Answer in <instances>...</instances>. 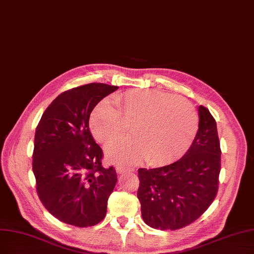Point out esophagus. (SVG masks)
<instances>
[{
  "label": "esophagus",
  "mask_w": 254,
  "mask_h": 254,
  "mask_svg": "<svg viewBox=\"0 0 254 254\" xmlns=\"http://www.w3.org/2000/svg\"><path fill=\"white\" fill-rule=\"evenodd\" d=\"M117 172L119 174H122V173H125V172H128V171H132L133 169L132 168H127V167H122V166H118L116 168Z\"/></svg>",
  "instance_id": "34e87169"
}]
</instances>
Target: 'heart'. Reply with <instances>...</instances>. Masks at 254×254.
<instances>
[{
    "instance_id": "heart-1",
    "label": "heart",
    "mask_w": 254,
    "mask_h": 254,
    "mask_svg": "<svg viewBox=\"0 0 254 254\" xmlns=\"http://www.w3.org/2000/svg\"><path fill=\"white\" fill-rule=\"evenodd\" d=\"M104 100L94 109L89 127L95 138L108 144L133 122V137L123 138L106 149L108 160L118 165H136L148 159L162 166L184 155L199 126L197 111L189 100L157 89H130Z\"/></svg>"
}]
</instances>
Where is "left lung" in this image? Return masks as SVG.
Returning <instances> with one entry per match:
<instances>
[{"label":"left lung","instance_id":"1","mask_svg":"<svg viewBox=\"0 0 254 254\" xmlns=\"http://www.w3.org/2000/svg\"><path fill=\"white\" fill-rule=\"evenodd\" d=\"M199 129L187 153L173 164L138 170L141 217L155 229L176 230L196 221L216 198L221 149L216 120L200 105Z\"/></svg>","mask_w":254,"mask_h":254}]
</instances>
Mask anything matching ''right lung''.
I'll return each instance as SVG.
<instances>
[{"label": "right lung", "instance_id": "obj_1", "mask_svg": "<svg viewBox=\"0 0 254 254\" xmlns=\"http://www.w3.org/2000/svg\"><path fill=\"white\" fill-rule=\"evenodd\" d=\"M119 86L89 83L60 94L35 130L32 169L38 197L59 221L77 227L98 224L117 184L114 167L102 166L103 151L90 133L89 117Z\"/></svg>", "mask_w": 254, "mask_h": 254}]
</instances>
